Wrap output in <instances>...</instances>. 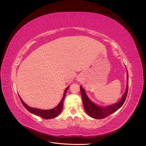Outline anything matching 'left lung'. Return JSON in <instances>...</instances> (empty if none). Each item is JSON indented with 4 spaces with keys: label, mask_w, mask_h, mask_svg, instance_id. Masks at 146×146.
<instances>
[{
    "label": "left lung",
    "mask_w": 146,
    "mask_h": 146,
    "mask_svg": "<svg viewBox=\"0 0 146 146\" xmlns=\"http://www.w3.org/2000/svg\"><path fill=\"white\" fill-rule=\"evenodd\" d=\"M128 89H129V75L127 74V86L126 91L123 95L122 98L121 100L119 102L116 103V104L111 105L108 106V107H101L99 106L96 105L93 102L88 99L87 96L86 95L85 91L83 89V88L80 86V91H81V94L83 100V104L84 108H85L86 113L88 115L90 116L91 117L95 118L101 119H104L105 117H107L110 114L116 111L117 110L120 108L122 105L124 103V102L126 99L127 92H128Z\"/></svg>",
    "instance_id": "1"
}]
</instances>
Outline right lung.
<instances>
[{"mask_svg": "<svg viewBox=\"0 0 146 146\" xmlns=\"http://www.w3.org/2000/svg\"><path fill=\"white\" fill-rule=\"evenodd\" d=\"M68 88H69V86H68L67 88H66V90L64 92L63 98L62 99H61L60 103L58 104V105L56 106V107L55 108H53L52 110H39V109L31 108V107H29L28 105H27L24 102L23 100H22L21 98H20V96H19V98H20V100L21 101V103L23 104V105H24V107L26 108V110H28L29 112L36 114V115H37V116H40L41 117H42L43 119H53V118H54L56 116H58L60 114V113H61V111H62L64 99L65 96L66 94V92H67Z\"/></svg>", "mask_w": 146, "mask_h": 146, "instance_id": "1", "label": "right lung"}]
</instances>
